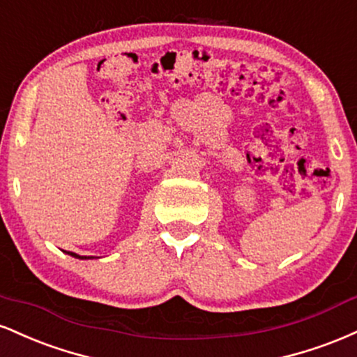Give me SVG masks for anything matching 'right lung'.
Returning <instances> with one entry per match:
<instances>
[{
  "label": "right lung",
  "mask_w": 357,
  "mask_h": 357,
  "mask_svg": "<svg viewBox=\"0 0 357 357\" xmlns=\"http://www.w3.org/2000/svg\"><path fill=\"white\" fill-rule=\"evenodd\" d=\"M70 255H73V257H78V259H91V257H79V255H77V254H73V252H68Z\"/></svg>",
  "instance_id": "right-lung-1"
}]
</instances>
